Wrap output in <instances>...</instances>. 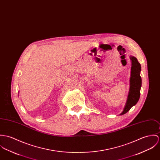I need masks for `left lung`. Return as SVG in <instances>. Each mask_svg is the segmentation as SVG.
<instances>
[{
	"label": "left lung",
	"instance_id": "obj_1",
	"mask_svg": "<svg viewBox=\"0 0 160 160\" xmlns=\"http://www.w3.org/2000/svg\"><path fill=\"white\" fill-rule=\"evenodd\" d=\"M131 60V78L130 87L126 105L123 112L120 115L126 114L131 108L139 101L140 97V90L142 84V79L140 76L141 70V64L137 58L133 56L130 57Z\"/></svg>",
	"mask_w": 160,
	"mask_h": 160
}]
</instances>
